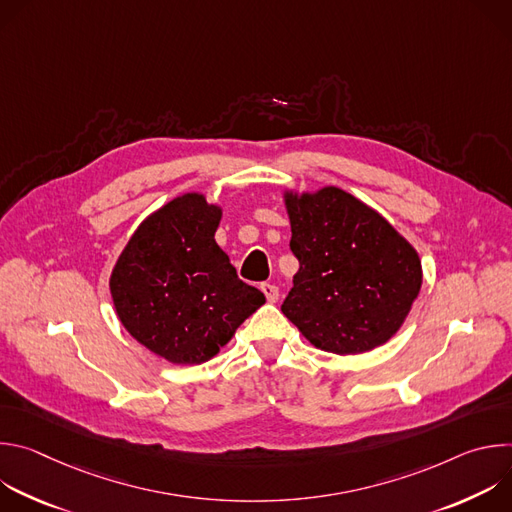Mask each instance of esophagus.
<instances>
[{
    "instance_id": "obj_1",
    "label": "esophagus",
    "mask_w": 512,
    "mask_h": 512,
    "mask_svg": "<svg viewBox=\"0 0 512 512\" xmlns=\"http://www.w3.org/2000/svg\"><path fill=\"white\" fill-rule=\"evenodd\" d=\"M261 291L265 294L267 302L275 304V302L279 300V287H277V285H273V283H263V285H261Z\"/></svg>"
}]
</instances>
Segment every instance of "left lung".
I'll return each instance as SVG.
<instances>
[{
    "label": "left lung",
    "instance_id": "obj_1",
    "mask_svg": "<svg viewBox=\"0 0 512 512\" xmlns=\"http://www.w3.org/2000/svg\"><path fill=\"white\" fill-rule=\"evenodd\" d=\"M283 198L300 269L281 312L326 352L385 344L421 289L417 251L377 210L336 186Z\"/></svg>",
    "mask_w": 512,
    "mask_h": 512
}]
</instances>
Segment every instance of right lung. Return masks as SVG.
I'll return each mask as SVG.
<instances>
[{
  "instance_id": "1",
  "label": "right lung",
  "mask_w": 512,
  "mask_h": 512,
  "mask_svg": "<svg viewBox=\"0 0 512 512\" xmlns=\"http://www.w3.org/2000/svg\"><path fill=\"white\" fill-rule=\"evenodd\" d=\"M221 216V206L202 194H182L145 218L113 267L117 318L168 362L210 360L265 304L216 245Z\"/></svg>"
}]
</instances>
